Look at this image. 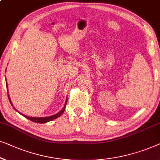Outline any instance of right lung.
I'll use <instances>...</instances> for the list:
<instances>
[{"mask_svg": "<svg viewBox=\"0 0 160 160\" xmlns=\"http://www.w3.org/2000/svg\"><path fill=\"white\" fill-rule=\"evenodd\" d=\"M6 87H7V88H8L7 82H6ZM8 99H9V102H10V103H11V104H12V105L13 106L12 101H11V98H10V97H9V95H8ZM67 102V99H66V102H65V103H64V107L62 108V109L61 110V111L58 112V113H57L56 114H53V115H52V116L44 117V118H35V117H28V116H27V115H24V114H22V113H20V114H21L22 116H24V118H26L27 119H28V120L32 121V122H37V123H46V122H50V121H52V120H55V119L58 118V117H60L61 115H62L63 112H64L65 108H66ZM13 108L16 110V111L18 112L17 110L14 107H13Z\"/></svg>", "mask_w": 160, "mask_h": 160, "instance_id": "add662e5", "label": "right lung"}]
</instances>
